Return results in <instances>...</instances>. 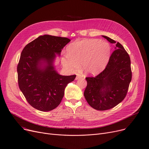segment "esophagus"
<instances>
[{
    "label": "esophagus",
    "instance_id": "obj_1",
    "mask_svg": "<svg viewBox=\"0 0 149 149\" xmlns=\"http://www.w3.org/2000/svg\"><path fill=\"white\" fill-rule=\"evenodd\" d=\"M81 77H82V75H81L78 74V75H77V77H76V78H75V80H77V79H79V78H81Z\"/></svg>",
    "mask_w": 149,
    "mask_h": 149
}]
</instances>
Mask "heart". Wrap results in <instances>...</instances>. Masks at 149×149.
Returning a JSON list of instances; mask_svg holds the SVG:
<instances>
[{
	"mask_svg": "<svg viewBox=\"0 0 149 149\" xmlns=\"http://www.w3.org/2000/svg\"><path fill=\"white\" fill-rule=\"evenodd\" d=\"M67 54L61 57L63 66L74 72L82 64V70L86 74L96 75L108 63L111 47L107 42L98 40H82L75 41L67 47Z\"/></svg>",
	"mask_w": 149,
	"mask_h": 149,
	"instance_id": "heart-1",
	"label": "heart"
}]
</instances>
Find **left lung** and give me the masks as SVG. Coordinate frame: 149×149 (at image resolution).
Listing matches in <instances>:
<instances>
[{
	"label": "left lung",
	"instance_id": "1",
	"mask_svg": "<svg viewBox=\"0 0 149 149\" xmlns=\"http://www.w3.org/2000/svg\"><path fill=\"white\" fill-rule=\"evenodd\" d=\"M112 44L116 42L102 36ZM105 69L95 77H86L84 96L88 104L97 111L110 109L125 97L132 80L130 59L121 44L118 42Z\"/></svg>",
	"mask_w": 149,
	"mask_h": 149
}]
</instances>
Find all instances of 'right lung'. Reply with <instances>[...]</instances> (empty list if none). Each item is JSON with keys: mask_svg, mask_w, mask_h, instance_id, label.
Wrapping results in <instances>:
<instances>
[{"mask_svg": "<svg viewBox=\"0 0 149 149\" xmlns=\"http://www.w3.org/2000/svg\"><path fill=\"white\" fill-rule=\"evenodd\" d=\"M71 41L66 37L45 34L23 48L17 65L18 83L28 103L34 108L47 112L61 103L65 88L75 75H60L54 65L56 55Z\"/></svg>", "mask_w": 149, "mask_h": 149, "instance_id": "add662e5", "label": "right lung"}]
</instances>
